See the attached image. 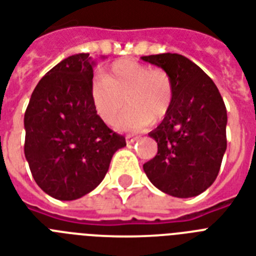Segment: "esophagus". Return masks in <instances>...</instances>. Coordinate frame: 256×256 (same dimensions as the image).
<instances>
[{
  "mask_svg": "<svg viewBox=\"0 0 256 256\" xmlns=\"http://www.w3.org/2000/svg\"><path fill=\"white\" fill-rule=\"evenodd\" d=\"M138 139H139V136H132V135H128V136H126V142H128V144H132V143L136 142Z\"/></svg>",
  "mask_w": 256,
  "mask_h": 256,
  "instance_id": "esophagus-1",
  "label": "esophagus"
}]
</instances>
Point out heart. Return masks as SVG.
<instances>
[{
  "label": "heart",
  "instance_id": "obj_1",
  "mask_svg": "<svg viewBox=\"0 0 256 256\" xmlns=\"http://www.w3.org/2000/svg\"><path fill=\"white\" fill-rule=\"evenodd\" d=\"M90 97L96 113L106 124H112L124 108L116 128L121 132H140L151 121L158 122L172 105L174 85L163 70L151 68L135 60H118L105 74H96L90 84Z\"/></svg>",
  "mask_w": 256,
  "mask_h": 256
}]
</instances>
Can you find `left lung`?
<instances>
[{"label": "left lung", "mask_w": 256, "mask_h": 256, "mask_svg": "<svg viewBox=\"0 0 256 256\" xmlns=\"http://www.w3.org/2000/svg\"><path fill=\"white\" fill-rule=\"evenodd\" d=\"M140 59L166 70L174 85L171 108L148 132L156 140L158 154L143 170L170 196H198L214 182L226 151L224 100L213 80L186 56L167 52Z\"/></svg>", "instance_id": "left-lung-1"}]
</instances>
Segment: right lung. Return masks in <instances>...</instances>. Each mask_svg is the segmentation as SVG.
<instances>
[{
  "mask_svg": "<svg viewBox=\"0 0 256 256\" xmlns=\"http://www.w3.org/2000/svg\"><path fill=\"white\" fill-rule=\"evenodd\" d=\"M94 66L84 52L62 60L35 86L24 113V156L35 182L56 200L92 192L116 151L126 146L93 108Z\"/></svg>",
  "mask_w": 256,
  "mask_h": 256,
  "instance_id": "1",
  "label": "right lung"
}]
</instances>
